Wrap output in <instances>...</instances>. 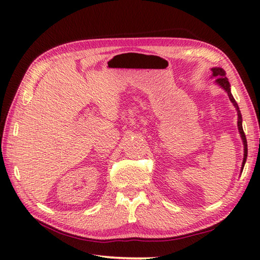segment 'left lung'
Wrapping results in <instances>:
<instances>
[{
  "label": "left lung",
  "instance_id": "obj_1",
  "mask_svg": "<svg viewBox=\"0 0 260 260\" xmlns=\"http://www.w3.org/2000/svg\"><path fill=\"white\" fill-rule=\"evenodd\" d=\"M212 76L214 77H219V78L217 79V84H219L220 86H221L223 89L227 91L228 96L230 98L231 103H233L235 105V107L237 109V113H238V129H239V133L241 135V139L242 141H244V147H245V154H244V161H242V170H244V167H245V163H246V158H247V153H248V148H247V140H246V135H245V132L244 129H242V124H241V114H240V110H239V107L238 105H237L235 98L233 97V95H231V91H230V84L229 81L227 79V77H225V73L224 70L222 68H213L212 69Z\"/></svg>",
  "mask_w": 260,
  "mask_h": 260
}]
</instances>
